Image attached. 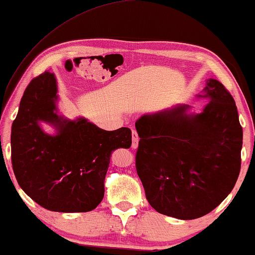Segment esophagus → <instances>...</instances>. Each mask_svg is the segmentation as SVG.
I'll use <instances>...</instances> for the list:
<instances>
[{
  "label": "esophagus",
  "mask_w": 255,
  "mask_h": 255,
  "mask_svg": "<svg viewBox=\"0 0 255 255\" xmlns=\"http://www.w3.org/2000/svg\"><path fill=\"white\" fill-rule=\"evenodd\" d=\"M138 142H139V137H138L137 132H135L134 130H132V148H137Z\"/></svg>",
  "instance_id": "1"
}]
</instances>
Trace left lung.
Returning a JSON list of instances; mask_svg holds the SVG:
<instances>
[{
	"instance_id": "obj_1",
	"label": "left lung",
	"mask_w": 255,
	"mask_h": 255,
	"mask_svg": "<svg viewBox=\"0 0 255 255\" xmlns=\"http://www.w3.org/2000/svg\"><path fill=\"white\" fill-rule=\"evenodd\" d=\"M197 97L209 100L200 114L177 104L135 122V167L146 198L160 214L183 221L218 207L242 165L243 128L231 94L208 79Z\"/></svg>"
}]
</instances>
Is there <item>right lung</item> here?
<instances>
[{"instance_id":"obj_1","label":"right lung","mask_w":255,"mask_h":255,"mask_svg":"<svg viewBox=\"0 0 255 255\" xmlns=\"http://www.w3.org/2000/svg\"><path fill=\"white\" fill-rule=\"evenodd\" d=\"M55 75L45 72L26 87L11 128V162L27 196L50 211L87 212L101 203L115 149L131 146V130L106 131L85 117L59 114ZM55 128L53 135L41 124Z\"/></svg>"}]
</instances>
